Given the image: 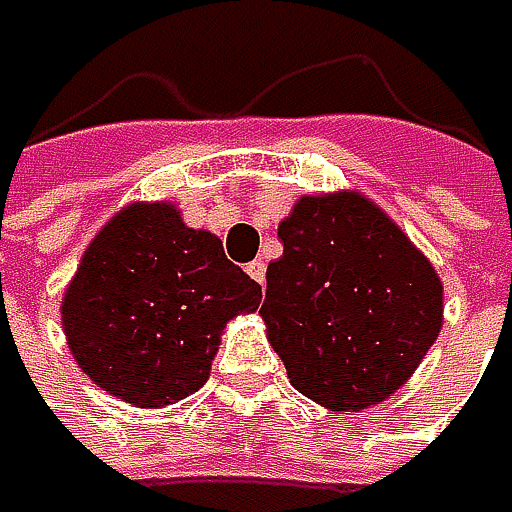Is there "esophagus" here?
Listing matches in <instances>:
<instances>
[{
	"label": "esophagus",
	"instance_id": "esophagus-1",
	"mask_svg": "<svg viewBox=\"0 0 512 512\" xmlns=\"http://www.w3.org/2000/svg\"><path fill=\"white\" fill-rule=\"evenodd\" d=\"M246 272L255 278L257 284H263V278H266V263H263V260H252V263L246 266Z\"/></svg>",
	"mask_w": 512,
	"mask_h": 512
}]
</instances>
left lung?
<instances>
[{"instance_id": "left-lung-1", "label": "left lung", "mask_w": 512, "mask_h": 512, "mask_svg": "<svg viewBox=\"0 0 512 512\" xmlns=\"http://www.w3.org/2000/svg\"><path fill=\"white\" fill-rule=\"evenodd\" d=\"M260 317L290 385L361 412L409 382L445 323L436 266L367 195H302L278 225Z\"/></svg>"}]
</instances>
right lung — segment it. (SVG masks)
Here are the masks:
<instances>
[{"mask_svg":"<svg viewBox=\"0 0 512 512\" xmlns=\"http://www.w3.org/2000/svg\"><path fill=\"white\" fill-rule=\"evenodd\" d=\"M257 305L260 284L216 234L189 228L171 201H136L88 243L64 287L61 329L97 388L162 409L207 382L225 326Z\"/></svg>","mask_w":512,"mask_h":512,"instance_id":"1","label":"right lung"}]
</instances>
